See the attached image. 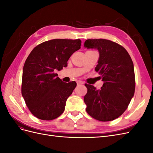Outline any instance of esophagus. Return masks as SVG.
<instances>
[{
	"label": "esophagus",
	"instance_id": "esophagus-1",
	"mask_svg": "<svg viewBox=\"0 0 153 153\" xmlns=\"http://www.w3.org/2000/svg\"><path fill=\"white\" fill-rule=\"evenodd\" d=\"M82 84H84V82H83L82 81H78L77 82V85H82Z\"/></svg>",
	"mask_w": 153,
	"mask_h": 153
}]
</instances>
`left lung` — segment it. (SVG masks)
Listing matches in <instances>:
<instances>
[{"label": "left lung", "mask_w": 153, "mask_h": 153, "mask_svg": "<svg viewBox=\"0 0 153 153\" xmlns=\"http://www.w3.org/2000/svg\"><path fill=\"white\" fill-rule=\"evenodd\" d=\"M84 46L87 49L98 50L100 56L95 71L104 82L100 90L85 84L87 89L84 98L86 111L98 121H113L124 112L135 93L133 61L126 49L112 41L87 39Z\"/></svg>", "instance_id": "8db88e82"}]
</instances>
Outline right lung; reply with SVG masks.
Returning a JSON list of instances; mask_svg holds the SVG:
<instances>
[{"label": "right lung", "instance_id": "1", "mask_svg": "<svg viewBox=\"0 0 153 153\" xmlns=\"http://www.w3.org/2000/svg\"><path fill=\"white\" fill-rule=\"evenodd\" d=\"M80 46L79 39H52L37 46L27 58L23 68L22 94L37 118L50 121L63 113L76 83L62 82L55 71L66 67L69 57Z\"/></svg>", "mask_w": 153, "mask_h": 153}]
</instances>
